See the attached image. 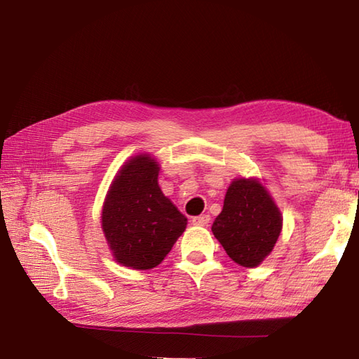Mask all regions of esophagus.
I'll return each mask as SVG.
<instances>
[{"mask_svg": "<svg viewBox=\"0 0 359 359\" xmlns=\"http://www.w3.org/2000/svg\"><path fill=\"white\" fill-rule=\"evenodd\" d=\"M210 222V217L209 215H198V217H194L192 218V223L195 226H208Z\"/></svg>", "mask_w": 359, "mask_h": 359, "instance_id": "obj_1", "label": "esophagus"}]
</instances>
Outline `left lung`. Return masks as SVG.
Masks as SVG:
<instances>
[{"mask_svg":"<svg viewBox=\"0 0 359 359\" xmlns=\"http://www.w3.org/2000/svg\"><path fill=\"white\" fill-rule=\"evenodd\" d=\"M283 218L259 178H236L212 232L226 254L245 268H255L274 250Z\"/></svg>","mask_w":359,"mask_h":359,"instance_id":"obj_1","label":"left lung"}]
</instances>
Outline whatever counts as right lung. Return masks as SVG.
I'll use <instances>...</instances> for the list:
<instances>
[{"instance_id":"add662e5","label":"right lung","mask_w":359,"mask_h":359,"mask_svg":"<svg viewBox=\"0 0 359 359\" xmlns=\"http://www.w3.org/2000/svg\"><path fill=\"white\" fill-rule=\"evenodd\" d=\"M159 164L137 153L116 173L102 206V231L114 260L131 269H151L186 231L187 218L158 184Z\"/></svg>"}]
</instances>
